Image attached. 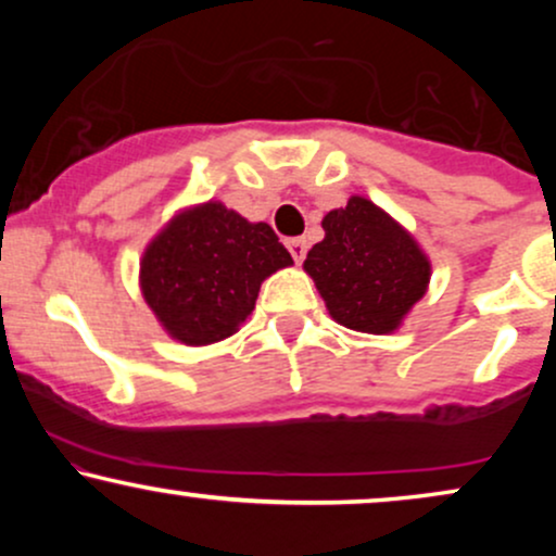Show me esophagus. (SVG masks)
<instances>
[{"label": "esophagus", "mask_w": 556, "mask_h": 556, "mask_svg": "<svg viewBox=\"0 0 556 556\" xmlns=\"http://www.w3.org/2000/svg\"><path fill=\"white\" fill-rule=\"evenodd\" d=\"M287 251L292 253L295 264H303L305 253H308V245H305L303 238H290V240H287Z\"/></svg>", "instance_id": "1"}]
</instances>
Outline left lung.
I'll return each mask as SVG.
<instances>
[{
  "label": "left lung",
  "instance_id": "1",
  "mask_svg": "<svg viewBox=\"0 0 556 556\" xmlns=\"http://www.w3.org/2000/svg\"><path fill=\"white\" fill-rule=\"evenodd\" d=\"M321 227L327 235L303 266L331 318L368 334L397 329L429 287L431 264L418 242L361 195L324 216Z\"/></svg>",
  "mask_w": 556,
  "mask_h": 556
}]
</instances>
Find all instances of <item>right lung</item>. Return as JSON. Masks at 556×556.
<instances>
[{
	"label": "right lung",
	"mask_w": 556,
	"mask_h": 556,
	"mask_svg": "<svg viewBox=\"0 0 556 556\" xmlns=\"http://www.w3.org/2000/svg\"><path fill=\"white\" fill-rule=\"evenodd\" d=\"M290 264L269 225L208 201L172 219L146 248L140 287L175 340L212 344L242 327L261 282Z\"/></svg>",
	"instance_id": "1"
}]
</instances>
